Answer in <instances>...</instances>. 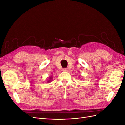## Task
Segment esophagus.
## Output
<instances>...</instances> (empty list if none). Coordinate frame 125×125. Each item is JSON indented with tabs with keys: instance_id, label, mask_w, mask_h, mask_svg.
Wrapping results in <instances>:
<instances>
[{
	"instance_id": "34e87169",
	"label": "esophagus",
	"mask_w": 125,
	"mask_h": 125,
	"mask_svg": "<svg viewBox=\"0 0 125 125\" xmlns=\"http://www.w3.org/2000/svg\"><path fill=\"white\" fill-rule=\"evenodd\" d=\"M63 71H68V69L67 68H64L62 69Z\"/></svg>"
}]
</instances>
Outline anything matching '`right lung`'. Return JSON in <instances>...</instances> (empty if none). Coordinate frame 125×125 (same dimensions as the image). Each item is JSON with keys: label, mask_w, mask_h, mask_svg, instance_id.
<instances>
[{"label": "right lung", "mask_w": 125, "mask_h": 125, "mask_svg": "<svg viewBox=\"0 0 125 125\" xmlns=\"http://www.w3.org/2000/svg\"><path fill=\"white\" fill-rule=\"evenodd\" d=\"M52 75H51V77H49V79H48V80H47L46 81L47 82V83H48V82H51L52 81Z\"/></svg>", "instance_id": "obj_1"}]
</instances>
